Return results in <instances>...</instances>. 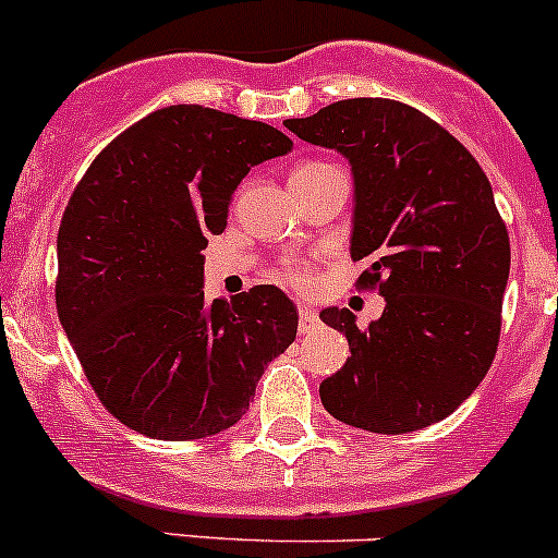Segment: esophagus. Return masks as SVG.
<instances>
[{"label": "esophagus", "instance_id": "1", "mask_svg": "<svg viewBox=\"0 0 558 558\" xmlns=\"http://www.w3.org/2000/svg\"><path fill=\"white\" fill-rule=\"evenodd\" d=\"M298 325H301V332H314L319 325V314L308 303H301V308H298Z\"/></svg>", "mask_w": 558, "mask_h": 558}]
</instances>
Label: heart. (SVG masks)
Wrapping results in <instances>:
<instances>
[{"mask_svg": "<svg viewBox=\"0 0 558 558\" xmlns=\"http://www.w3.org/2000/svg\"><path fill=\"white\" fill-rule=\"evenodd\" d=\"M319 166H325V163H303V166H298L295 171H312V169H319ZM281 274H284V277L290 279L292 284H298V287H306L308 281H312V271H308L306 263H301V260L284 263Z\"/></svg>", "mask_w": 558, "mask_h": 558, "instance_id": "1", "label": "heart"}]
</instances>
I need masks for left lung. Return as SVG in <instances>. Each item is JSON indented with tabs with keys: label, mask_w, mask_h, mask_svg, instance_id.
Masks as SVG:
<instances>
[{
	"label": "left lung",
	"mask_w": 558,
	"mask_h": 558,
	"mask_svg": "<svg viewBox=\"0 0 558 558\" xmlns=\"http://www.w3.org/2000/svg\"><path fill=\"white\" fill-rule=\"evenodd\" d=\"M284 125L352 163L357 284L387 301L365 330L349 308L319 314L352 349L322 405L378 435L440 422L484 381L502 327L510 241L484 169L403 101L343 99Z\"/></svg>",
	"instance_id": "left-lung-1"
}]
</instances>
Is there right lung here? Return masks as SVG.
<instances>
[{
  "instance_id": "obj_1",
  "label": "right lung",
  "mask_w": 558,
  "mask_h": 558,
  "mask_svg": "<svg viewBox=\"0 0 558 558\" xmlns=\"http://www.w3.org/2000/svg\"><path fill=\"white\" fill-rule=\"evenodd\" d=\"M292 150L260 120L155 109L96 155L61 217L56 308L101 405L147 438L233 427L298 332L274 284L204 298L209 236L252 166Z\"/></svg>"
}]
</instances>
